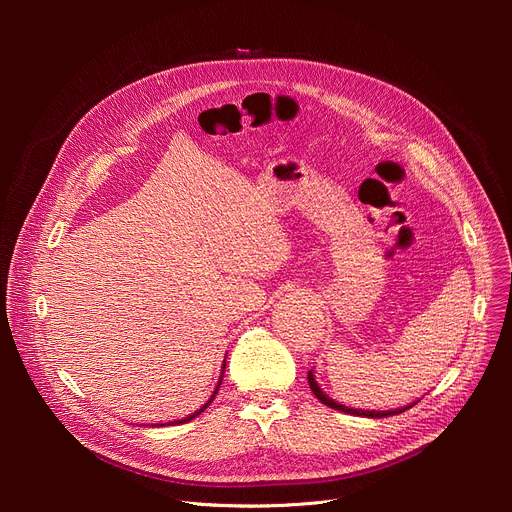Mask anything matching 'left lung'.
I'll return each instance as SVG.
<instances>
[{
    "label": "left lung",
    "instance_id": "obj_1",
    "mask_svg": "<svg viewBox=\"0 0 512 512\" xmlns=\"http://www.w3.org/2000/svg\"><path fill=\"white\" fill-rule=\"evenodd\" d=\"M307 380H309V386H311V390H313V394H315V398H317L319 402H324L326 407L336 409V411H342V413L365 415V417H388V415H398V413H402V411H407L409 407H413V405H409V407H405V409H398V411H357V409H348V407L338 405V402H334L332 398H328L324 392H321V388L317 386V382H315V378H313V371H309V373H307Z\"/></svg>",
    "mask_w": 512,
    "mask_h": 512
}]
</instances>
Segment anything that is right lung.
<instances>
[{
    "instance_id": "right-lung-1",
    "label": "right lung",
    "mask_w": 512,
    "mask_h": 512,
    "mask_svg": "<svg viewBox=\"0 0 512 512\" xmlns=\"http://www.w3.org/2000/svg\"><path fill=\"white\" fill-rule=\"evenodd\" d=\"M213 394H215V392H213ZM209 402H211V400H209ZM209 402H207V405H209ZM207 405H205V407H207ZM205 407H203V409H199V411H197V413H193V415H188V417H184V419H180V421H176V423H184V421H191V419H195V417H197V415H201V413H203V411H205Z\"/></svg>"
}]
</instances>
